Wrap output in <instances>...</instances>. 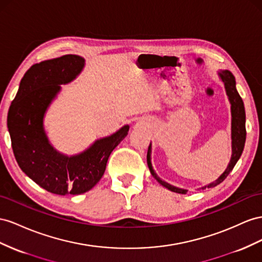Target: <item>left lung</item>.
Segmentation results:
<instances>
[{"instance_id": "left-lung-1", "label": "left lung", "mask_w": 262, "mask_h": 262, "mask_svg": "<svg viewBox=\"0 0 262 262\" xmlns=\"http://www.w3.org/2000/svg\"><path fill=\"white\" fill-rule=\"evenodd\" d=\"M219 77H221L222 81L225 84V89H226V94L228 96L229 102L231 104V159L227 168L225 169V172L219 176V178L213 182L208 184V185L202 187V189L205 188H211L217 186L218 184H221L226 178H227L228 174L232 171V168L236 165L238 162L239 158L242 157V153L244 151V146L246 142V112H245V105L242 97L239 96L238 91L236 89V80L235 77L232 75L229 70H221L218 73ZM151 143L148 145L147 148V155H146V160H147V165L148 168H150V172L152 174L153 178L157 180L162 186L166 187L167 189L172 190L174 193H179V194H186L187 190L175 187L171 184H168L164 181H162L157 173L154 172V169L152 167L151 163Z\"/></svg>"}]
</instances>
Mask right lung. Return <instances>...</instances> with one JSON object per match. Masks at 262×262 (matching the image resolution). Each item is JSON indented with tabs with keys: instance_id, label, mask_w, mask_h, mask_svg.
<instances>
[{
	"instance_id": "right-lung-1",
	"label": "right lung",
	"mask_w": 262,
	"mask_h": 262,
	"mask_svg": "<svg viewBox=\"0 0 262 262\" xmlns=\"http://www.w3.org/2000/svg\"><path fill=\"white\" fill-rule=\"evenodd\" d=\"M84 66L78 55L35 63L20 80L8 115L14 157L20 169L40 187L57 195H79L100 181L111 152L126 137V124L110 137L95 141L87 150L67 157L49 143L44 129L47 108Z\"/></svg>"
}]
</instances>
